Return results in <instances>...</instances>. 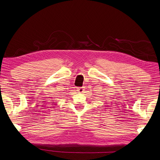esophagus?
Masks as SVG:
<instances>
[{
	"mask_svg": "<svg viewBox=\"0 0 160 160\" xmlns=\"http://www.w3.org/2000/svg\"><path fill=\"white\" fill-rule=\"evenodd\" d=\"M77 91H78V92H79V93H83L84 91V89L83 88H78Z\"/></svg>",
	"mask_w": 160,
	"mask_h": 160,
	"instance_id": "1",
	"label": "esophagus"
}]
</instances>
